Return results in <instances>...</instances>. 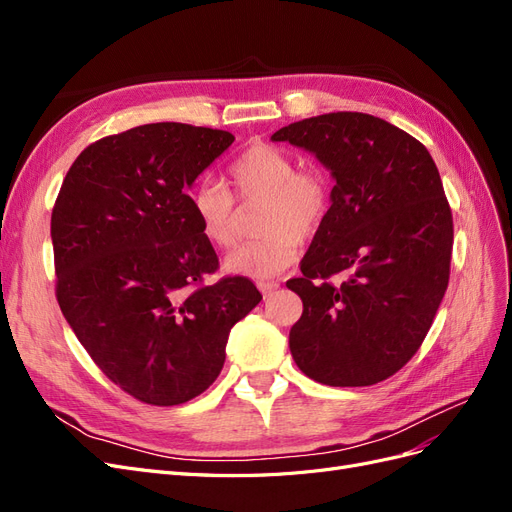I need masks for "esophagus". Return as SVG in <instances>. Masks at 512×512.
Returning a JSON list of instances; mask_svg holds the SVG:
<instances>
[{
    "label": "esophagus",
    "instance_id": "34e87169",
    "mask_svg": "<svg viewBox=\"0 0 512 512\" xmlns=\"http://www.w3.org/2000/svg\"><path fill=\"white\" fill-rule=\"evenodd\" d=\"M277 288H280L277 282H258V290L265 294V297H269V294H273Z\"/></svg>",
    "mask_w": 512,
    "mask_h": 512
}]
</instances>
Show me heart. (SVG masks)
Returning a JSON list of instances; mask_svg holds the SVG:
<instances>
[{"label":"heart","instance_id":"heart-1","mask_svg":"<svg viewBox=\"0 0 512 512\" xmlns=\"http://www.w3.org/2000/svg\"><path fill=\"white\" fill-rule=\"evenodd\" d=\"M230 192L218 181L198 183L190 194L194 220L203 237L215 245H235L241 207L260 205L256 232L260 237L239 245L224 260L232 275H280L299 256V242L312 239L327 222L331 209V183L318 168L297 170L288 151L258 143L247 147L228 166Z\"/></svg>","mask_w":512,"mask_h":512}]
</instances>
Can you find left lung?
<instances>
[{
	"label": "left lung",
	"mask_w": 512,
	"mask_h": 512,
	"mask_svg": "<svg viewBox=\"0 0 512 512\" xmlns=\"http://www.w3.org/2000/svg\"><path fill=\"white\" fill-rule=\"evenodd\" d=\"M271 141L314 153L335 185L327 222L286 286L303 301L290 352L305 376L369 386L404 367L448 286L453 215L425 145L365 113H329ZM344 272L335 287L328 280Z\"/></svg>",
	"instance_id": "8db88e82"
}]
</instances>
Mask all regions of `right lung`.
I'll use <instances>...</instances> for the list:
<instances>
[{
    "label": "right lung",
    "mask_w": 512,
    "mask_h": 512,
    "mask_svg": "<svg viewBox=\"0 0 512 512\" xmlns=\"http://www.w3.org/2000/svg\"><path fill=\"white\" fill-rule=\"evenodd\" d=\"M224 130L147 123L89 145L51 215L57 301L119 389L179 406L220 376L228 333L260 303L247 277L218 269L188 190L232 145Z\"/></svg>",
    "instance_id": "right-lung-1"
}]
</instances>
